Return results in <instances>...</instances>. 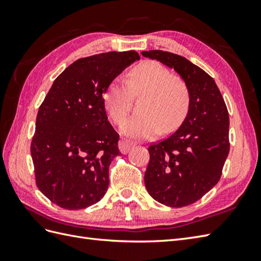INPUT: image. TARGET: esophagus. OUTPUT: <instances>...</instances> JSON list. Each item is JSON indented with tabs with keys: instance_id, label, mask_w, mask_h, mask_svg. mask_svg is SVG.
Here are the masks:
<instances>
[{
	"instance_id": "1",
	"label": "esophagus",
	"mask_w": 261,
	"mask_h": 261,
	"mask_svg": "<svg viewBox=\"0 0 261 261\" xmlns=\"http://www.w3.org/2000/svg\"><path fill=\"white\" fill-rule=\"evenodd\" d=\"M135 145H134V142H131V141H129V140H120V142H119V149H120V151L122 152V153H127L129 152V150L130 149L134 147Z\"/></svg>"
}]
</instances>
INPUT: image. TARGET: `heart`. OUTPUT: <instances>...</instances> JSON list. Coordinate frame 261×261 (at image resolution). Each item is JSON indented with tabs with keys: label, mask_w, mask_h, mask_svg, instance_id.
<instances>
[{
	"label": "heart",
	"mask_w": 261,
	"mask_h": 261,
	"mask_svg": "<svg viewBox=\"0 0 261 261\" xmlns=\"http://www.w3.org/2000/svg\"><path fill=\"white\" fill-rule=\"evenodd\" d=\"M143 96L141 115L125 121L121 126L127 137L150 139L160 131L170 132L180 125L191 105L187 83L154 60H146L131 69L127 82L115 79L104 95L111 120L120 124L130 113L134 98Z\"/></svg>",
	"instance_id": "obj_1"
}]
</instances>
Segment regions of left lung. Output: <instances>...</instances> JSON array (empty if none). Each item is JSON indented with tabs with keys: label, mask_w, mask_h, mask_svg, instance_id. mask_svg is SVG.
Here are the masks:
<instances>
[{
	"label": "left lung",
	"mask_w": 261,
	"mask_h": 261,
	"mask_svg": "<svg viewBox=\"0 0 261 261\" xmlns=\"http://www.w3.org/2000/svg\"><path fill=\"white\" fill-rule=\"evenodd\" d=\"M174 68L191 91V105L173 135L149 146L145 184L150 196L170 207L198 201L221 178L230 150L229 113L214 80L185 57L163 50L142 51Z\"/></svg>",
	"instance_id": "1"
}]
</instances>
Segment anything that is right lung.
Instances as JSON below:
<instances>
[{
  "label": "right lung",
  "instance_id": "obj_1",
  "mask_svg": "<svg viewBox=\"0 0 261 261\" xmlns=\"http://www.w3.org/2000/svg\"><path fill=\"white\" fill-rule=\"evenodd\" d=\"M139 59L130 50L76 60L55 80L39 108L31 141L36 184L58 206L85 208L107 193L120 137L108 121L103 95Z\"/></svg>",
  "mask_w": 261,
  "mask_h": 261
}]
</instances>
